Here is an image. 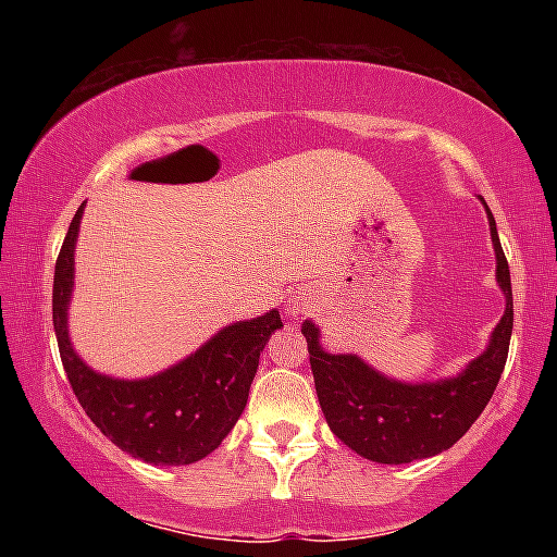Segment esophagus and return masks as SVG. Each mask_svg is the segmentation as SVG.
<instances>
[{
    "instance_id": "34e87169",
    "label": "esophagus",
    "mask_w": 557,
    "mask_h": 557,
    "mask_svg": "<svg viewBox=\"0 0 557 557\" xmlns=\"http://www.w3.org/2000/svg\"><path fill=\"white\" fill-rule=\"evenodd\" d=\"M285 314L287 317H298L300 314V304H296V300H290V304L285 306Z\"/></svg>"
}]
</instances>
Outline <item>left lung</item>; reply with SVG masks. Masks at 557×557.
Returning a JSON list of instances; mask_svg holds the SVG:
<instances>
[{
	"instance_id": "1",
	"label": "left lung",
	"mask_w": 557,
	"mask_h": 557,
	"mask_svg": "<svg viewBox=\"0 0 557 557\" xmlns=\"http://www.w3.org/2000/svg\"><path fill=\"white\" fill-rule=\"evenodd\" d=\"M490 235L497 259V283L505 293V314L492 330L490 345L458 376L440 382L389 380L359 356H332L319 345V330L304 322L317 398L337 440L376 463H411L437 456L469 432L484 411L508 359L513 332V290L510 270L495 216L487 209Z\"/></svg>"
}]
</instances>
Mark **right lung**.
Listing matches in <instances>:
<instances>
[{
    "label": "right lung",
    "mask_w": 557,
    "mask_h": 557,
    "mask_svg": "<svg viewBox=\"0 0 557 557\" xmlns=\"http://www.w3.org/2000/svg\"><path fill=\"white\" fill-rule=\"evenodd\" d=\"M83 207L75 212L54 267L52 319L60 359L86 417L120 450L154 466H185L222 445L243 413L259 356L280 311L235 322L168 372L146 380H114L88 369L67 337V304L73 293V248Z\"/></svg>",
    "instance_id": "1"
}]
</instances>
